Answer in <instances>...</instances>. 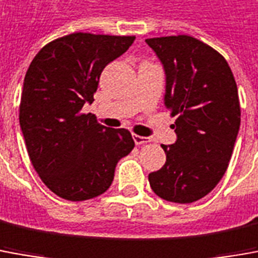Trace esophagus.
<instances>
[{
  "label": "esophagus",
  "instance_id": "esophagus-1",
  "mask_svg": "<svg viewBox=\"0 0 258 258\" xmlns=\"http://www.w3.org/2000/svg\"><path fill=\"white\" fill-rule=\"evenodd\" d=\"M133 140H135L136 145H145V143H149V142H150V138L139 136V135H133Z\"/></svg>",
  "mask_w": 258,
  "mask_h": 258
}]
</instances>
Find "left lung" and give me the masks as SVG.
Instances as JSON below:
<instances>
[{"instance_id":"1","label":"left lung","mask_w":258,"mask_h":258,"mask_svg":"<svg viewBox=\"0 0 258 258\" xmlns=\"http://www.w3.org/2000/svg\"><path fill=\"white\" fill-rule=\"evenodd\" d=\"M166 73L164 105L177 116L166 164L149 174L156 195L175 204L204 198L222 180L240 127L233 73L221 53L192 36L146 39Z\"/></svg>"}]
</instances>
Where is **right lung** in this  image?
<instances>
[{
  "label": "right lung",
  "mask_w": 258,
  "mask_h": 258,
  "mask_svg": "<svg viewBox=\"0 0 258 258\" xmlns=\"http://www.w3.org/2000/svg\"><path fill=\"white\" fill-rule=\"evenodd\" d=\"M135 36L72 33L40 49L26 72L19 125L33 168L51 192L85 201L111 186L115 167L135 147L126 129L99 125L91 104L106 64Z\"/></svg>",
  "instance_id": "1"
}]
</instances>
